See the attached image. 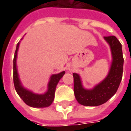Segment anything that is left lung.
<instances>
[{
  "mask_svg": "<svg viewBox=\"0 0 131 131\" xmlns=\"http://www.w3.org/2000/svg\"><path fill=\"white\" fill-rule=\"evenodd\" d=\"M104 38L110 45L112 56L107 77L93 88L85 89L79 75L73 74L74 95L78 102L84 106L95 107L105 103L116 93L122 79L124 57L121 43L114 36H104Z\"/></svg>",
  "mask_w": 131,
  "mask_h": 131,
  "instance_id": "8db88e82",
  "label": "left lung"
}]
</instances>
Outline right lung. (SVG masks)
<instances>
[{
	"mask_svg": "<svg viewBox=\"0 0 131 131\" xmlns=\"http://www.w3.org/2000/svg\"><path fill=\"white\" fill-rule=\"evenodd\" d=\"M19 46V42L17 44L15 57L13 60V81H14V85L16 91L19 95V96L22 99V100L30 107H38V108L49 107L54 100V92L56 90L57 83L60 81L61 78L64 76V74H65V71H63L59 74L52 75L48 84V91L44 94H36L31 91L27 90L21 85L20 79L19 78L17 69L16 62H17Z\"/></svg>",
	"mask_w": 131,
	"mask_h": 131,
	"instance_id": "1",
	"label": "right lung"
}]
</instances>
